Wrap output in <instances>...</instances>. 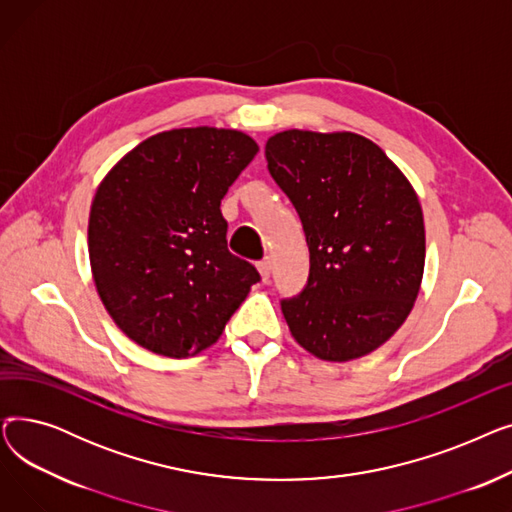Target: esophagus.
I'll list each match as a JSON object with an SVG mask.
<instances>
[{"mask_svg":"<svg viewBox=\"0 0 512 512\" xmlns=\"http://www.w3.org/2000/svg\"><path fill=\"white\" fill-rule=\"evenodd\" d=\"M257 270H259V276H261L263 282L270 280V276H272V261H270V257H265L263 261H259L257 263Z\"/></svg>","mask_w":512,"mask_h":512,"instance_id":"1","label":"esophagus"}]
</instances>
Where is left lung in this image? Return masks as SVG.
Masks as SVG:
<instances>
[{"instance_id": "left-lung-1", "label": "left lung", "mask_w": 512, "mask_h": 512, "mask_svg": "<svg viewBox=\"0 0 512 512\" xmlns=\"http://www.w3.org/2000/svg\"><path fill=\"white\" fill-rule=\"evenodd\" d=\"M265 159L309 245V282L282 301L292 338L330 363L373 353L421 290L425 226L413 184L382 147L348 130L276 132Z\"/></svg>"}]
</instances>
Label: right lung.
<instances>
[{
  "label": "right lung",
  "instance_id": "1",
  "mask_svg": "<svg viewBox=\"0 0 512 512\" xmlns=\"http://www.w3.org/2000/svg\"><path fill=\"white\" fill-rule=\"evenodd\" d=\"M259 145L234 128L157 132L103 176L89 261L114 324L147 351L186 359L220 340L259 274L228 251L220 203Z\"/></svg>",
  "mask_w": 512,
  "mask_h": 512
}]
</instances>
